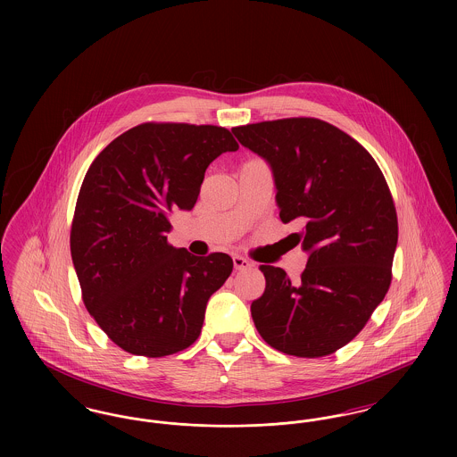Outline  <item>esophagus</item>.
<instances>
[{
  "instance_id": "obj_1",
  "label": "esophagus",
  "mask_w": 457,
  "mask_h": 457,
  "mask_svg": "<svg viewBox=\"0 0 457 457\" xmlns=\"http://www.w3.org/2000/svg\"><path fill=\"white\" fill-rule=\"evenodd\" d=\"M233 263H235V269H237V270H245V269L253 267L252 262L246 261V259L241 257V255H235V257H233Z\"/></svg>"
}]
</instances>
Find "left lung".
Segmentation results:
<instances>
[{
    "label": "left lung",
    "mask_w": 457,
    "mask_h": 457,
    "mask_svg": "<svg viewBox=\"0 0 457 457\" xmlns=\"http://www.w3.org/2000/svg\"><path fill=\"white\" fill-rule=\"evenodd\" d=\"M241 145L272 168L284 224L300 222L310 253L302 281L261 265L265 291L252 303L262 339L300 358L336 353L367 326L392 281L397 214L369 151L317 118L235 127ZM293 237V235H291Z\"/></svg>",
    "instance_id": "left-lung-1"
}]
</instances>
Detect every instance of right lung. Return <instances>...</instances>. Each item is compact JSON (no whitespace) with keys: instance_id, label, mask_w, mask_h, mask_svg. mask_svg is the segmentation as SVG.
I'll return each instance as SVG.
<instances>
[{"instance_id":"1","label":"right lung","mask_w":457,"mask_h":457,"mask_svg":"<svg viewBox=\"0 0 457 457\" xmlns=\"http://www.w3.org/2000/svg\"><path fill=\"white\" fill-rule=\"evenodd\" d=\"M238 147L222 127L149 121L116 137L90 164L70 252L88 313L123 351L161 358L200 336L233 261L174 248L170 214L190 211L207 166Z\"/></svg>"}]
</instances>
